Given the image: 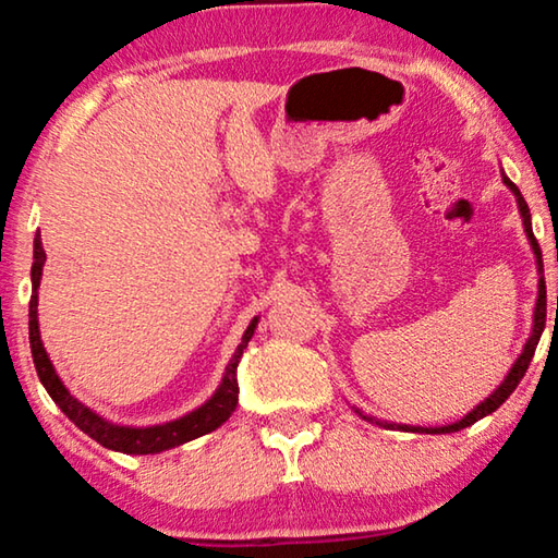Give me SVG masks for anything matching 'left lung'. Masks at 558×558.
<instances>
[{
    "mask_svg": "<svg viewBox=\"0 0 558 558\" xmlns=\"http://www.w3.org/2000/svg\"><path fill=\"white\" fill-rule=\"evenodd\" d=\"M502 182H506V185L510 187V193L515 195L518 210H521V218H523V231H525V235H529V243H531L533 254H536V269H538V300H536V307H533L531 338L525 340L521 355H518V361H515L513 365H510L508 376L502 378V384H500L498 388H495V391H493L490 396H487L485 401H480L477 407L470 411V414H464V416L460 418V422L445 424V426H411V424L384 422V418H376V416H371V414H363L361 409L353 407L355 414L361 416V418H365V422L384 426V429H401V432H418V434H452V432H460V429H464V426L475 424L477 418H483V416H487V414H493L495 409H500V403H506L508 396L515 391L518 384H521V378L525 376V371H529L531 357H533V353H536V345H538V340H541V332H544V327H546V281H544V262H541L538 241H536V235H533V228H531V210H529V205H525V201H523L521 190H518V187L513 185V182H510V180L506 178V172H502Z\"/></svg>",
    "mask_w": 558,
    "mask_h": 558,
    "instance_id": "1",
    "label": "left lung"
}]
</instances>
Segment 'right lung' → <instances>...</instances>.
Here are the masks:
<instances>
[{
  "mask_svg": "<svg viewBox=\"0 0 558 558\" xmlns=\"http://www.w3.org/2000/svg\"><path fill=\"white\" fill-rule=\"evenodd\" d=\"M45 258L48 256H45L40 233H37L35 262H33V296H29V350H33L35 371L37 376H40V384L45 386V391L50 393V399L58 403L60 411H63V414L71 418L83 434H88L90 439H96L98 445L106 449H113V452L157 454V452H165V449L180 447L185 445V441L203 437V434L208 432H216L218 426L233 414L235 403H239V378H235V368H239L241 355L243 350H246L248 340L254 338L258 317L251 319V325L246 327V332H243L241 338V345L235 348L231 363L226 365L223 380H220L216 393H213L203 407H197L195 411H190V414L167 424L119 426V424L106 422V418L98 416L94 409H88L86 403L75 399V396L63 386V380H60L56 368H52L48 353H45V345L40 340V325H37V289H40Z\"/></svg>",
  "mask_w": 558,
  "mask_h": 558,
  "instance_id": "obj_1",
  "label": "right lung"
}]
</instances>
